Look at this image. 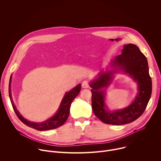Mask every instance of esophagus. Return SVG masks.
Masks as SVG:
<instances>
[{
  "instance_id": "obj_1",
  "label": "esophagus",
  "mask_w": 161,
  "mask_h": 161,
  "mask_svg": "<svg viewBox=\"0 0 161 161\" xmlns=\"http://www.w3.org/2000/svg\"><path fill=\"white\" fill-rule=\"evenodd\" d=\"M81 86H82V87L83 88H88V86H89V83H88V81H83V83H82V84H81Z\"/></svg>"
}]
</instances>
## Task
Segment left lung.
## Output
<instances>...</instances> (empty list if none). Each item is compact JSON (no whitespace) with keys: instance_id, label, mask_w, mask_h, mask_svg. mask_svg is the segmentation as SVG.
Instances as JSON below:
<instances>
[{"instance_id":"left-lung-1","label":"left lung","mask_w":161,"mask_h":161,"mask_svg":"<svg viewBox=\"0 0 161 161\" xmlns=\"http://www.w3.org/2000/svg\"><path fill=\"white\" fill-rule=\"evenodd\" d=\"M111 68L119 67L128 73L137 83L138 92L134 101L127 107L113 111L106 110L104 97L107 87L113 80V74L117 70L101 73L99 78L90 84L92 92V106L95 115L103 122L111 125L129 124L138 119L145 110L152 94V80L149 75L146 57L137 46L124 45L122 54L111 62Z\"/></svg>"}]
</instances>
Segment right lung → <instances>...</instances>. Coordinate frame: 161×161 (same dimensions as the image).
<instances>
[{
  "label": "right lung",
  "instance_id": "right-lung-1",
  "mask_svg": "<svg viewBox=\"0 0 161 161\" xmlns=\"http://www.w3.org/2000/svg\"><path fill=\"white\" fill-rule=\"evenodd\" d=\"M11 76L10 78L9 83V96L11 103L15 113L16 114L18 119L24 124H25L26 125L31 128L35 129L37 130H47L50 129H53L62 125L65 122L66 120L69 117V114L70 107L72 102L79 94L81 90V84H78L71 91L68 92H66L60 103V105L59 106V108L57 112L53 117H52V118L49 119L48 120H46L44 122H42L41 123H35V122H30L27 119H25V118L23 117L21 114H20V113L16 109V106H14V104L13 103V101L12 99V96H11Z\"/></svg>",
  "mask_w": 161,
  "mask_h": 161
}]
</instances>
